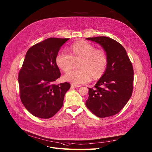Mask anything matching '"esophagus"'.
Returning <instances> with one entry per match:
<instances>
[{
	"label": "esophagus",
	"mask_w": 152,
	"mask_h": 152,
	"mask_svg": "<svg viewBox=\"0 0 152 152\" xmlns=\"http://www.w3.org/2000/svg\"><path fill=\"white\" fill-rule=\"evenodd\" d=\"M80 86H79V85H75L73 84H71V87H72V88H77V87H79Z\"/></svg>",
	"instance_id": "obj_1"
}]
</instances>
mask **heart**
Returning a JSON list of instances; mask_svg holds the SVG:
<instances>
[{
  "mask_svg": "<svg viewBox=\"0 0 152 152\" xmlns=\"http://www.w3.org/2000/svg\"><path fill=\"white\" fill-rule=\"evenodd\" d=\"M79 61V69L71 71L64 76V79L75 85L89 83L92 76L94 79L101 77L107 68L108 58L105 52L86 42L72 44L70 53L66 51L60 52L56 57V63L64 72H68L75 62Z\"/></svg>",
  "mask_w": 152,
  "mask_h": 152,
  "instance_id": "obj_1",
  "label": "heart"
}]
</instances>
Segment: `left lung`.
Masks as SVG:
<instances>
[{
  "label": "left lung",
  "mask_w": 152,
  "mask_h": 152,
  "mask_svg": "<svg viewBox=\"0 0 152 152\" xmlns=\"http://www.w3.org/2000/svg\"><path fill=\"white\" fill-rule=\"evenodd\" d=\"M86 39L101 45L106 52L108 63L105 73L95 88H89L86 105L99 118L115 115L123 108L132 95V63L124 48L115 40L105 36Z\"/></svg>",
  "instance_id": "left-lung-1"
}]
</instances>
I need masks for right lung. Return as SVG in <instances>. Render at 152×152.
<instances>
[{
  "label": "right lung",
  "mask_w": 152,
  "mask_h": 152,
  "mask_svg": "<svg viewBox=\"0 0 152 152\" xmlns=\"http://www.w3.org/2000/svg\"><path fill=\"white\" fill-rule=\"evenodd\" d=\"M69 39L49 38L29 48L19 72L21 102L33 115L44 119L53 116L61 108L70 88L68 83L55 84L60 77L56 57Z\"/></svg>",
  "instance_id": "right-lung-1"
}]
</instances>
